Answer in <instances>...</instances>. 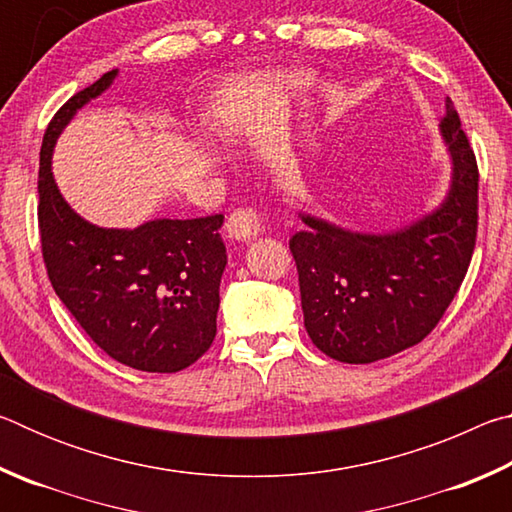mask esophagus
Masks as SVG:
<instances>
[{
    "label": "esophagus",
    "mask_w": 512,
    "mask_h": 512,
    "mask_svg": "<svg viewBox=\"0 0 512 512\" xmlns=\"http://www.w3.org/2000/svg\"><path fill=\"white\" fill-rule=\"evenodd\" d=\"M225 232L237 241L255 239L262 232V216L255 207H244V210H235L230 214L228 223H225Z\"/></svg>",
    "instance_id": "esophagus-1"
}]
</instances>
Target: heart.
Masks as SVG:
<instances>
[{
    "mask_svg": "<svg viewBox=\"0 0 512 512\" xmlns=\"http://www.w3.org/2000/svg\"><path fill=\"white\" fill-rule=\"evenodd\" d=\"M237 121L239 117L235 112H228V115H225V126H228V131H237Z\"/></svg>",
    "mask_w": 512,
    "mask_h": 512,
    "instance_id": "b5f03b06",
    "label": "heart"
}]
</instances>
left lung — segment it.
<instances>
[{"instance_id":"left-lung-1","label":"left lung","mask_w":512,"mask_h":512,"mask_svg":"<svg viewBox=\"0 0 512 512\" xmlns=\"http://www.w3.org/2000/svg\"><path fill=\"white\" fill-rule=\"evenodd\" d=\"M445 106L452 187L438 210L388 235L300 214L307 228L289 248L307 334L327 357L372 363L418 345L461 289L479 225V167L454 103Z\"/></svg>"}]
</instances>
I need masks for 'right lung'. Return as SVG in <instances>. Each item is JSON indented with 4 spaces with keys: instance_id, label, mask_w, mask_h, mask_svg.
I'll return each instance as SVG.
<instances>
[{
    "instance_id": "right-lung-1",
    "label": "right lung",
    "mask_w": 512,
    "mask_h": 512,
    "mask_svg": "<svg viewBox=\"0 0 512 512\" xmlns=\"http://www.w3.org/2000/svg\"><path fill=\"white\" fill-rule=\"evenodd\" d=\"M117 69L76 92L49 121L40 149L38 225L56 296L99 348L124 366L178 372L210 350L228 264L223 214L155 219L135 230L99 228L60 196L54 144L69 119L115 81Z\"/></svg>"
}]
</instances>
